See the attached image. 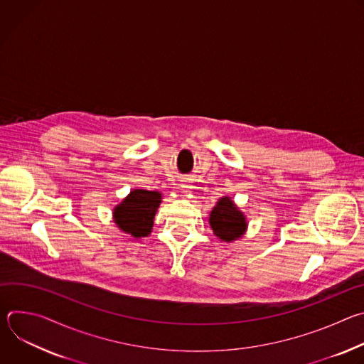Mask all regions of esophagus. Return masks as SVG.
I'll return each instance as SVG.
<instances>
[{
    "mask_svg": "<svg viewBox=\"0 0 364 364\" xmlns=\"http://www.w3.org/2000/svg\"><path fill=\"white\" fill-rule=\"evenodd\" d=\"M190 188H191V186H190V184H187V183L181 184V190H183L184 193H190Z\"/></svg>",
    "mask_w": 364,
    "mask_h": 364,
    "instance_id": "1",
    "label": "esophagus"
}]
</instances>
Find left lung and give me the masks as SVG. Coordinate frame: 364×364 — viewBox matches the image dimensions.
Masks as SVG:
<instances>
[{
    "label": "left lung",
    "instance_id": "left-lung-1",
    "mask_svg": "<svg viewBox=\"0 0 364 364\" xmlns=\"http://www.w3.org/2000/svg\"><path fill=\"white\" fill-rule=\"evenodd\" d=\"M213 233L223 242H233L246 232L247 223L243 212H240L230 197H222L213 207L209 218Z\"/></svg>",
    "mask_w": 364,
    "mask_h": 364
}]
</instances>
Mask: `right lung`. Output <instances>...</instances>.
<instances>
[{
    "instance_id": "right-lung-1",
    "label": "right lung",
    "mask_w": 364,
    "mask_h": 364,
    "mask_svg": "<svg viewBox=\"0 0 364 364\" xmlns=\"http://www.w3.org/2000/svg\"><path fill=\"white\" fill-rule=\"evenodd\" d=\"M161 197L160 191L132 190L114 209V222L122 232L134 237L148 236Z\"/></svg>"
}]
</instances>
